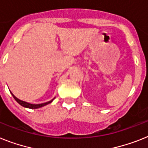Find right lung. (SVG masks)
<instances>
[{"label":"right lung","mask_w":148,"mask_h":148,"mask_svg":"<svg viewBox=\"0 0 148 148\" xmlns=\"http://www.w3.org/2000/svg\"><path fill=\"white\" fill-rule=\"evenodd\" d=\"M11 94H12V95H13V97L14 98L15 100L17 101V102L20 105H22V107H25V108H31V109H37V108H41V107H43L45 106V105H48V104H49V103H51L52 101H53V99H52L51 101H47V102H45V103H42V104H38V105H33V104H30V103L28 102H26V101H22V100H20V99H18V98H16V96H15L14 95H13V93L11 92Z\"/></svg>","instance_id":"right-lung-1"}]
</instances>
